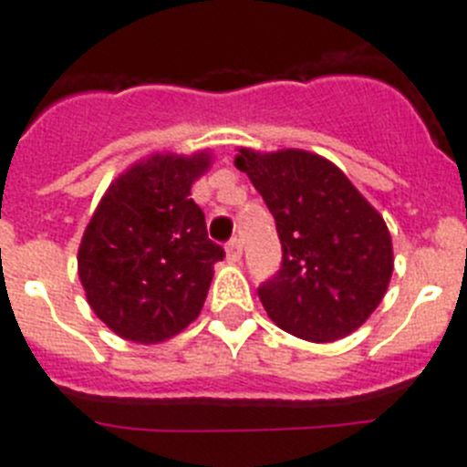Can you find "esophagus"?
Instances as JSON below:
<instances>
[{"label":"esophagus","instance_id":"esophagus-1","mask_svg":"<svg viewBox=\"0 0 467 467\" xmlns=\"http://www.w3.org/2000/svg\"><path fill=\"white\" fill-rule=\"evenodd\" d=\"M225 254H228L230 263H237V260L242 258V242H239L237 237L230 239V242L225 244Z\"/></svg>","mask_w":467,"mask_h":467}]
</instances>
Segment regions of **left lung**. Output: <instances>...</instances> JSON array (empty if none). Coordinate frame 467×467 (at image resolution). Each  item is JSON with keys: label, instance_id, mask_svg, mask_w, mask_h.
I'll return each mask as SVG.
<instances>
[{"label": "left lung", "instance_id": "1", "mask_svg": "<svg viewBox=\"0 0 467 467\" xmlns=\"http://www.w3.org/2000/svg\"><path fill=\"white\" fill-rule=\"evenodd\" d=\"M234 165L263 195L284 251L276 275L258 285L267 317L309 342L354 333L377 309L393 272L384 218L321 155L242 149Z\"/></svg>", "mask_w": 467, "mask_h": 467}]
</instances>
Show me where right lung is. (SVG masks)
<instances>
[{"label":"right lung","mask_w":467,"mask_h":467,"mask_svg":"<svg viewBox=\"0 0 467 467\" xmlns=\"http://www.w3.org/2000/svg\"><path fill=\"white\" fill-rule=\"evenodd\" d=\"M209 155H150L109 186L78 249L92 312L140 344L165 342L200 314L225 251L207 237L191 186Z\"/></svg>","instance_id":"obj_1"}]
</instances>
